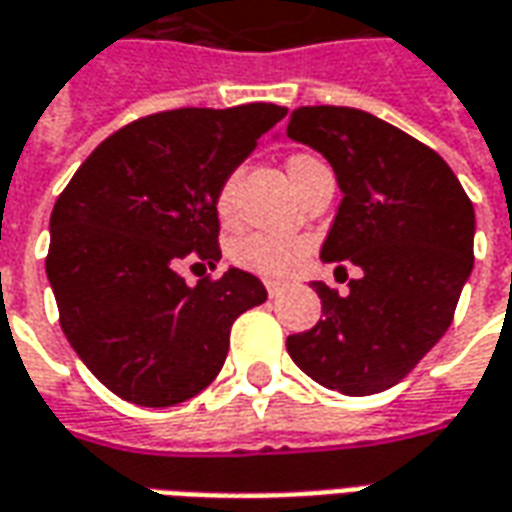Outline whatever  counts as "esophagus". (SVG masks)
<instances>
[{
  "mask_svg": "<svg viewBox=\"0 0 512 512\" xmlns=\"http://www.w3.org/2000/svg\"><path fill=\"white\" fill-rule=\"evenodd\" d=\"M282 288H285V282H282V280H266L268 296H277V293H280Z\"/></svg>",
  "mask_w": 512,
  "mask_h": 512,
  "instance_id": "esophagus-1",
  "label": "esophagus"
}]
</instances>
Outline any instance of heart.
Returning <instances> with one entry per match:
<instances>
[{
	"instance_id": "b5f03b06",
	"label": "heart",
	"mask_w": 512,
	"mask_h": 512,
	"mask_svg": "<svg viewBox=\"0 0 512 512\" xmlns=\"http://www.w3.org/2000/svg\"><path fill=\"white\" fill-rule=\"evenodd\" d=\"M313 163V157L307 155H293L288 160V174ZM216 213L221 221H230L232 216V185L224 182L216 194ZM232 260L238 266L257 271V274H266V277H280L285 271H291L302 255H305V241L296 238V235H282V232H252L244 235L232 244Z\"/></svg>"
}]
</instances>
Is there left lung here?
Here are the masks:
<instances>
[{
    "mask_svg": "<svg viewBox=\"0 0 512 512\" xmlns=\"http://www.w3.org/2000/svg\"><path fill=\"white\" fill-rule=\"evenodd\" d=\"M285 135L327 157L343 194L321 260L363 271L346 296L313 282L321 318L288 355L330 391H388L452 324L474 268V205L441 155L366 110L299 107Z\"/></svg>",
    "mask_w": 512,
    "mask_h": 512,
    "instance_id": "1",
    "label": "left lung"
}]
</instances>
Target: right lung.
Instances as JSON below:
<instances>
[{
	"label": "right lung",
	"mask_w": 512,
	"mask_h": 512,
	"mask_svg": "<svg viewBox=\"0 0 512 512\" xmlns=\"http://www.w3.org/2000/svg\"><path fill=\"white\" fill-rule=\"evenodd\" d=\"M288 107H185L127 124L96 146L49 219L46 277L60 327L105 388L171 407L216 380L230 327L266 302L255 274L182 280L180 263L216 268V194Z\"/></svg>",
	"instance_id": "right-lung-1"
}]
</instances>
